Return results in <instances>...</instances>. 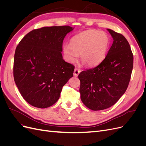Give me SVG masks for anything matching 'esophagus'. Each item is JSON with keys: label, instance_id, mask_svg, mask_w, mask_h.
Returning <instances> with one entry per match:
<instances>
[{"label": "esophagus", "instance_id": "34e87169", "mask_svg": "<svg viewBox=\"0 0 146 146\" xmlns=\"http://www.w3.org/2000/svg\"><path fill=\"white\" fill-rule=\"evenodd\" d=\"M80 72H81V70L80 69L77 68H75L74 72V76L75 77H77L78 76V74L80 73Z\"/></svg>", "mask_w": 146, "mask_h": 146}]
</instances>
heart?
<instances>
[{
	"label": "heart",
	"mask_w": 146,
	"mask_h": 146,
	"mask_svg": "<svg viewBox=\"0 0 146 146\" xmlns=\"http://www.w3.org/2000/svg\"><path fill=\"white\" fill-rule=\"evenodd\" d=\"M110 39L103 31L86 30L70 39V44L63 46V51L69 62L76 61L80 54L82 62L87 66H96L105 58Z\"/></svg>",
	"instance_id": "obj_1"
}]
</instances>
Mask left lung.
I'll use <instances>...</instances> for the list:
<instances>
[{
    "mask_svg": "<svg viewBox=\"0 0 146 146\" xmlns=\"http://www.w3.org/2000/svg\"><path fill=\"white\" fill-rule=\"evenodd\" d=\"M107 30L113 42L105 59L78 75L81 100L94 111L107 109L117 102L129 86L133 69V55L129 42L122 34Z\"/></svg>",
    "mask_w": 146,
    "mask_h": 146,
    "instance_id": "8db88e82",
    "label": "left lung"
}]
</instances>
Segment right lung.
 <instances>
[{
  "mask_svg": "<svg viewBox=\"0 0 146 146\" xmlns=\"http://www.w3.org/2000/svg\"><path fill=\"white\" fill-rule=\"evenodd\" d=\"M69 25L44 27L28 33L17 46L13 76L21 94L33 107L46 108L58 100L72 77L74 66L63 59L64 38Z\"/></svg>",
  "mask_w": 146,
  "mask_h": 146,
  "instance_id": "add662e5",
  "label": "right lung"
}]
</instances>
